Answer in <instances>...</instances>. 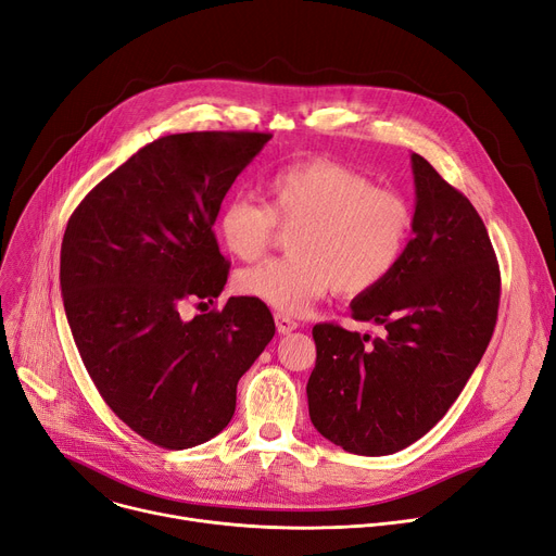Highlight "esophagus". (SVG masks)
Here are the masks:
<instances>
[{"mask_svg":"<svg viewBox=\"0 0 556 556\" xmlns=\"http://www.w3.org/2000/svg\"><path fill=\"white\" fill-rule=\"evenodd\" d=\"M275 325H277V331L279 333H290V331H295L300 325L295 323V319L293 317H288V315H281V313H277L275 315Z\"/></svg>","mask_w":556,"mask_h":556,"instance_id":"1","label":"esophagus"}]
</instances>
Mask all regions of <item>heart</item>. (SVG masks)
<instances>
[{
	"label": "heart",
	"instance_id": "b5f03b06",
	"mask_svg": "<svg viewBox=\"0 0 556 556\" xmlns=\"http://www.w3.org/2000/svg\"><path fill=\"white\" fill-rule=\"evenodd\" d=\"M268 204L229 198L216 218L229 254L258 258L293 229L290 256L263 261L237 275L241 295L281 315H300L333 288L342 298L371 293L392 277L415 231L413 202L401 191L374 187L365 173L333 160H306L279 168L268 182Z\"/></svg>",
	"mask_w": 556,
	"mask_h": 556
}]
</instances>
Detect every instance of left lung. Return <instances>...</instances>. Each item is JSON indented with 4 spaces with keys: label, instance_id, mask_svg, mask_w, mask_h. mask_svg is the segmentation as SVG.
I'll return each mask as SVG.
<instances>
[{
    "label": "left lung",
    "instance_id": "8db88e82",
    "mask_svg": "<svg viewBox=\"0 0 556 556\" xmlns=\"http://www.w3.org/2000/svg\"><path fill=\"white\" fill-rule=\"evenodd\" d=\"M415 237L399 268L352 302L381 338L325 323L306 394L319 434L356 455L415 444L478 367L501 304V268L471 200L413 155Z\"/></svg>",
    "mask_w": 556,
    "mask_h": 556
}]
</instances>
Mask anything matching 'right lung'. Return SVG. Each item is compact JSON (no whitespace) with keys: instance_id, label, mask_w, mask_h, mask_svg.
<instances>
[{"instance_id":"right-lung-1","label":"right lung","mask_w":556,"mask_h":556,"mask_svg":"<svg viewBox=\"0 0 556 556\" xmlns=\"http://www.w3.org/2000/svg\"><path fill=\"white\" fill-rule=\"evenodd\" d=\"M268 132L166 135L87 193L61 248V288L83 365L110 410L146 442L182 451L237 410L239 378L275 336L266 304H214L229 275L214 223ZM198 304V306H200Z\"/></svg>"}]
</instances>
